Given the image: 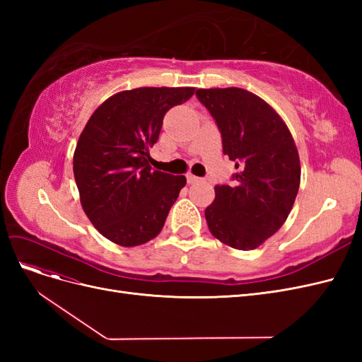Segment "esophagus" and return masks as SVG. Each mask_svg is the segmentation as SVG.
Listing matches in <instances>:
<instances>
[{
    "label": "esophagus",
    "mask_w": 362,
    "mask_h": 362,
    "mask_svg": "<svg viewBox=\"0 0 362 362\" xmlns=\"http://www.w3.org/2000/svg\"><path fill=\"white\" fill-rule=\"evenodd\" d=\"M202 180L199 178V177H194V175H192V173H189L187 175V182L189 184H198V182H201Z\"/></svg>",
    "instance_id": "1"
}]
</instances>
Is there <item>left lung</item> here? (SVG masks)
Segmentation results:
<instances>
[{"label": "left lung", "instance_id": "obj_1", "mask_svg": "<svg viewBox=\"0 0 362 362\" xmlns=\"http://www.w3.org/2000/svg\"><path fill=\"white\" fill-rule=\"evenodd\" d=\"M235 163L233 184L216 185L206 206L210 233L240 250L258 247L287 221L300 184L298 148L287 125L257 95L238 87L198 89Z\"/></svg>", "mask_w": 362, "mask_h": 362}]
</instances>
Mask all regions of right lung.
Here are the masks:
<instances>
[{"instance_id": "add662e5", "label": "right lung", "mask_w": 362, "mask_h": 362, "mask_svg": "<svg viewBox=\"0 0 362 362\" xmlns=\"http://www.w3.org/2000/svg\"><path fill=\"white\" fill-rule=\"evenodd\" d=\"M193 87H140L108 98L86 124L74 154L83 210L105 238L139 246L154 238L185 177L149 166L163 119Z\"/></svg>"}]
</instances>
